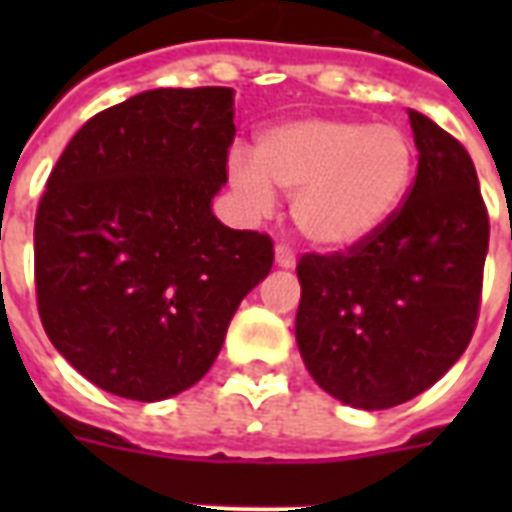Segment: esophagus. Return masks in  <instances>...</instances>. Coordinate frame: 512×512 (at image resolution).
Listing matches in <instances>:
<instances>
[{
	"label": "esophagus",
	"mask_w": 512,
	"mask_h": 512,
	"mask_svg": "<svg viewBox=\"0 0 512 512\" xmlns=\"http://www.w3.org/2000/svg\"><path fill=\"white\" fill-rule=\"evenodd\" d=\"M295 263V252H292L287 244H279V247H276V265H279V268H295Z\"/></svg>",
	"instance_id": "34e87169"
}]
</instances>
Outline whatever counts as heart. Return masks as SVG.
<instances>
[{
    "label": "heart",
    "mask_w": 512,
    "mask_h": 512,
    "mask_svg": "<svg viewBox=\"0 0 512 512\" xmlns=\"http://www.w3.org/2000/svg\"><path fill=\"white\" fill-rule=\"evenodd\" d=\"M417 148L396 124L297 119L265 130L255 159L233 151L228 175L244 204L271 212L273 191L292 199V220L321 249H350L382 231L412 188Z\"/></svg>",
    "instance_id": "obj_1"
}]
</instances>
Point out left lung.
Instances as JSON below:
<instances>
[{
    "label": "left lung",
    "mask_w": 512,
    "mask_h": 512,
    "mask_svg": "<svg viewBox=\"0 0 512 512\" xmlns=\"http://www.w3.org/2000/svg\"><path fill=\"white\" fill-rule=\"evenodd\" d=\"M417 177L372 239L297 263V348L329 396L390 409L420 396L465 353L481 308L489 215L473 159L409 111Z\"/></svg>",
    "instance_id": "left-lung-1"
}]
</instances>
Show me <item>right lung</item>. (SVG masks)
<instances>
[{"instance_id": "right-lung-1", "label": "right lung", "mask_w": 512, "mask_h": 512, "mask_svg": "<svg viewBox=\"0 0 512 512\" xmlns=\"http://www.w3.org/2000/svg\"><path fill=\"white\" fill-rule=\"evenodd\" d=\"M231 87L148 90L68 140L34 223L39 319L76 372L132 401L199 382L273 241L212 215L228 180Z\"/></svg>"}]
</instances>
